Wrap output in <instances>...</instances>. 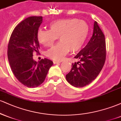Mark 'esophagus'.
Wrapping results in <instances>:
<instances>
[{
  "mask_svg": "<svg viewBox=\"0 0 121 121\" xmlns=\"http://www.w3.org/2000/svg\"><path fill=\"white\" fill-rule=\"evenodd\" d=\"M61 61H53V64H59L60 63V62Z\"/></svg>",
  "mask_w": 121,
  "mask_h": 121,
  "instance_id": "1",
  "label": "esophagus"
}]
</instances>
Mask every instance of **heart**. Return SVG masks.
I'll return each instance as SVG.
<instances>
[{
  "mask_svg": "<svg viewBox=\"0 0 121 121\" xmlns=\"http://www.w3.org/2000/svg\"><path fill=\"white\" fill-rule=\"evenodd\" d=\"M49 29H39L37 39L44 46L51 47L59 37L60 41L47 52L48 57L55 61L61 60L70 50L72 52L78 51L89 30L86 22L75 18L54 21L49 24Z\"/></svg>",
  "mask_w": 121,
  "mask_h": 121,
  "instance_id": "obj_1",
  "label": "heart"
}]
</instances>
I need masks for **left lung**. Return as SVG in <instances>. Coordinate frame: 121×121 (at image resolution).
<instances>
[{"instance_id": "8db88e82", "label": "left lung", "mask_w": 121, "mask_h": 121, "mask_svg": "<svg viewBox=\"0 0 121 121\" xmlns=\"http://www.w3.org/2000/svg\"><path fill=\"white\" fill-rule=\"evenodd\" d=\"M106 56L105 35L97 22H95L92 37L74 57L78 61L72 64L71 70L66 75L67 81L76 87H84L91 84L102 70Z\"/></svg>"}]
</instances>
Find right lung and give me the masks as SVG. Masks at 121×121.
<instances>
[{
	"label": "right lung",
	"mask_w": 121,
	"mask_h": 121,
	"mask_svg": "<svg viewBox=\"0 0 121 121\" xmlns=\"http://www.w3.org/2000/svg\"><path fill=\"white\" fill-rule=\"evenodd\" d=\"M42 16H30L18 24L12 31L8 44V59L15 77L28 87H36L45 80L53 62L47 59L36 62L33 53L40 48L37 32Z\"/></svg>",
	"instance_id": "add662e5"
}]
</instances>
